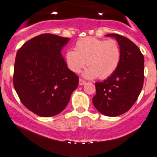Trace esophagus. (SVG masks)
<instances>
[{"label": "esophagus", "mask_w": 157, "mask_h": 157, "mask_svg": "<svg viewBox=\"0 0 157 157\" xmlns=\"http://www.w3.org/2000/svg\"><path fill=\"white\" fill-rule=\"evenodd\" d=\"M85 83H86L85 80L80 78V80H79V84H80V85H83V84H85Z\"/></svg>", "instance_id": "obj_1"}]
</instances>
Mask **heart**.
Instances as JSON below:
<instances>
[{"mask_svg": "<svg viewBox=\"0 0 157 157\" xmlns=\"http://www.w3.org/2000/svg\"><path fill=\"white\" fill-rule=\"evenodd\" d=\"M121 52L115 39L103 40L94 37L80 39L74 45V51L65 54L67 67L78 74L85 66L89 67L83 74L87 78L98 77L104 80L115 73L121 60Z\"/></svg>", "mask_w": 157, "mask_h": 157, "instance_id": "b5f03b06", "label": "heart"}]
</instances>
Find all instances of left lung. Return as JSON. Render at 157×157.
<instances>
[{
  "label": "left lung",
  "mask_w": 157,
  "mask_h": 157,
  "mask_svg": "<svg viewBox=\"0 0 157 157\" xmlns=\"http://www.w3.org/2000/svg\"><path fill=\"white\" fill-rule=\"evenodd\" d=\"M106 36L115 37L118 42L121 60L112 76L95 83L96 94L92 102L99 112L115 117L128 112L138 98L144 81V57L128 38L115 33Z\"/></svg>",
  "instance_id": "obj_1"
}]
</instances>
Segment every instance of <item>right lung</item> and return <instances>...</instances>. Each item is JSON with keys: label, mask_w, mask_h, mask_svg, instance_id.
<instances>
[{"label": "right lung", "mask_w": 157, "mask_h": 157, "mask_svg": "<svg viewBox=\"0 0 157 157\" xmlns=\"http://www.w3.org/2000/svg\"><path fill=\"white\" fill-rule=\"evenodd\" d=\"M69 38L42 34L17 52L13 83L21 103L41 117L58 115L67 107L79 77L61 54Z\"/></svg>", "instance_id": "1"}]
</instances>
